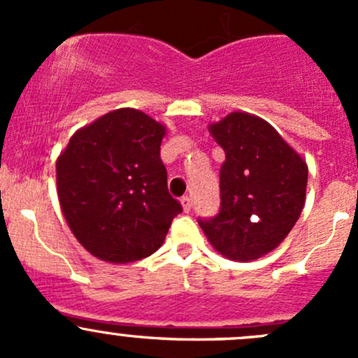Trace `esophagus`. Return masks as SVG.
<instances>
[{"mask_svg": "<svg viewBox=\"0 0 358 358\" xmlns=\"http://www.w3.org/2000/svg\"><path fill=\"white\" fill-rule=\"evenodd\" d=\"M180 202H182V208H183V211L185 213H189L190 211V208H192V201H190V197H182V199H180Z\"/></svg>", "mask_w": 358, "mask_h": 358, "instance_id": "obj_1", "label": "esophagus"}]
</instances>
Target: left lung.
Wrapping results in <instances>:
<instances>
[{
    "instance_id": "left-lung-1",
    "label": "left lung",
    "mask_w": 358,
    "mask_h": 358,
    "mask_svg": "<svg viewBox=\"0 0 358 358\" xmlns=\"http://www.w3.org/2000/svg\"><path fill=\"white\" fill-rule=\"evenodd\" d=\"M208 129L225 150L222 208L199 225L220 255L252 262L279 248L298 222L308 166L270 122L249 112H230Z\"/></svg>"
}]
</instances>
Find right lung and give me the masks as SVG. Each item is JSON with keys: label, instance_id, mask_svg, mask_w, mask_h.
Segmentation results:
<instances>
[{"label": "right lung", "instance_id": "add662e5", "mask_svg": "<svg viewBox=\"0 0 358 358\" xmlns=\"http://www.w3.org/2000/svg\"><path fill=\"white\" fill-rule=\"evenodd\" d=\"M166 126L122 107L79 128L57 159V194L69 229L90 255L136 262L164 243L182 206L161 161Z\"/></svg>", "mask_w": 358, "mask_h": 358}]
</instances>
